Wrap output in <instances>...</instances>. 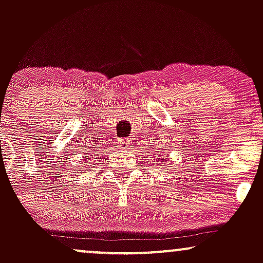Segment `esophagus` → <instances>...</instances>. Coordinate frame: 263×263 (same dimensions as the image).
Masks as SVG:
<instances>
[{
  "label": "esophagus",
  "instance_id": "esophagus-1",
  "mask_svg": "<svg viewBox=\"0 0 263 263\" xmlns=\"http://www.w3.org/2000/svg\"><path fill=\"white\" fill-rule=\"evenodd\" d=\"M131 146H132V142L129 140H126V138H122V140L117 142V147L121 149H128Z\"/></svg>",
  "mask_w": 263,
  "mask_h": 263
}]
</instances>
